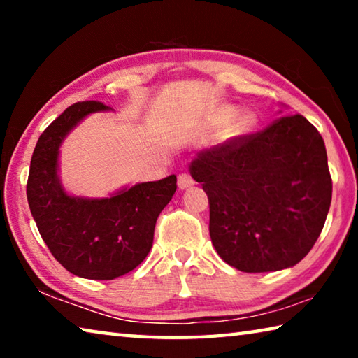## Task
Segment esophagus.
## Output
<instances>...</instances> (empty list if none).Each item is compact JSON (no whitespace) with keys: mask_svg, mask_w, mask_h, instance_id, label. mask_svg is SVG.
Segmentation results:
<instances>
[{"mask_svg":"<svg viewBox=\"0 0 358 358\" xmlns=\"http://www.w3.org/2000/svg\"><path fill=\"white\" fill-rule=\"evenodd\" d=\"M191 186H194V180L191 178V175H187V173L178 175V187L181 191L187 189V187H191Z\"/></svg>","mask_w":358,"mask_h":358,"instance_id":"34e87169","label":"esophagus"}]
</instances>
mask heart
<instances>
[{"mask_svg":"<svg viewBox=\"0 0 358 358\" xmlns=\"http://www.w3.org/2000/svg\"><path fill=\"white\" fill-rule=\"evenodd\" d=\"M234 113V108L232 107H226L222 108L221 112H217L213 118V123L215 124H221L226 121L230 115ZM254 124H256V118H254V115L250 112H240L237 115H234L232 118H230L229 124H227V129H226V137H241V136H246L248 132H250Z\"/></svg>","mask_w":358,"mask_h":358,"instance_id":"b5f03b06","label":"heart"}]
</instances>
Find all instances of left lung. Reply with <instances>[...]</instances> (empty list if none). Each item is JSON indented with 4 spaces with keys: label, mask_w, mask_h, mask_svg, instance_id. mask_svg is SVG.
Returning <instances> with one entry per match:
<instances>
[{
    "label": "left lung",
    "mask_w": 358,
    "mask_h": 358,
    "mask_svg": "<svg viewBox=\"0 0 358 358\" xmlns=\"http://www.w3.org/2000/svg\"><path fill=\"white\" fill-rule=\"evenodd\" d=\"M210 203V237L246 273L299 264L329 215L331 177L322 136L301 115L203 150L189 164Z\"/></svg>",
    "instance_id": "obj_1"
}]
</instances>
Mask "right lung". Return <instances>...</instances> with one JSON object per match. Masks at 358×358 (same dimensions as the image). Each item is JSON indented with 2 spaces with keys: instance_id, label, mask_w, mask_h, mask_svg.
<instances>
[{
  "instance_id": "1",
  "label": "right lung",
  "mask_w": 358,
  "mask_h": 358,
  "mask_svg": "<svg viewBox=\"0 0 358 358\" xmlns=\"http://www.w3.org/2000/svg\"><path fill=\"white\" fill-rule=\"evenodd\" d=\"M113 112L77 102L42 132L29 166L27 197L42 240L59 264L85 280H115L134 270L153 246L156 220L177 191V177L124 186L107 197H78L59 178V148L92 113Z\"/></svg>"
}]
</instances>
